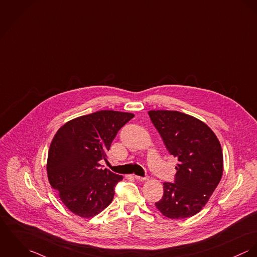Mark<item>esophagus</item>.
Instances as JSON below:
<instances>
[{
	"mask_svg": "<svg viewBox=\"0 0 257 257\" xmlns=\"http://www.w3.org/2000/svg\"><path fill=\"white\" fill-rule=\"evenodd\" d=\"M134 177L140 181H144V180H147L148 179V176H139V175H134Z\"/></svg>",
	"mask_w": 257,
	"mask_h": 257,
	"instance_id": "34e87169",
	"label": "esophagus"
}]
</instances>
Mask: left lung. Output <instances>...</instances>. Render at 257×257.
I'll use <instances>...</instances> for the list:
<instances>
[{
    "label": "left lung",
    "instance_id": "left-lung-1",
    "mask_svg": "<svg viewBox=\"0 0 257 257\" xmlns=\"http://www.w3.org/2000/svg\"><path fill=\"white\" fill-rule=\"evenodd\" d=\"M149 116L178 162L174 183H164V195L156 206L171 219L194 216L222 178L221 144L214 132L193 116L171 110H151Z\"/></svg>",
    "mask_w": 257,
    "mask_h": 257
}]
</instances>
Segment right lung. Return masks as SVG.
<instances>
[{
    "label": "right lung",
    "instance_id": "add662e5",
    "mask_svg": "<svg viewBox=\"0 0 257 257\" xmlns=\"http://www.w3.org/2000/svg\"><path fill=\"white\" fill-rule=\"evenodd\" d=\"M134 114L100 110L75 118L63 125L48 152L47 175L65 206L74 214L90 218L113 200L116 184L123 176L102 170L106 152L118 131Z\"/></svg>",
    "mask_w": 257,
    "mask_h": 257
}]
</instances>
